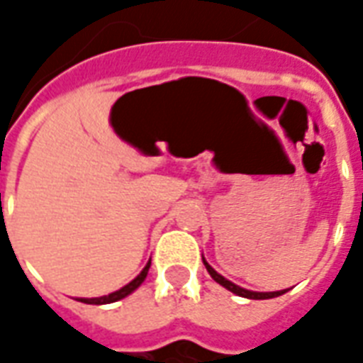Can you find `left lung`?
I'll list each match as a JSON object with an SVG mask.
<instances>
[{
  "instance_id": "8db88e82",
  "label": "left lung",
  "mask_w": 363,
  "mask_h": 363,
  "mask_svg": "<svg viewBox=\"0 0 363 363\" xmlns=\"http://www.w3.org/2000/svg\"><path fill=\"white\" fill-rule=\"evenodd\" d=\"M204 267H206V270L210 272V276H212L213 280L218 281V284H221L223 288L229 289V291H233V294H237V296H241V297H249V299H270V297H278V296H281V294H286V291H288V289H281V291H251V289L239 288V286H235L233 281H229L228 278H223L221 274L216 272V270H213V268L210 267L206 260H204Z\"/></svg>"
}]
</instances>
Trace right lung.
<instances>
[{
	"mask_svg": "<svg viewBox=\"0 0 363 363\" xmlns=\"http://www.w3.org/2000/svg\"><path fill=\"white\" fill-rule=\"evenodd\" d=\"M150 267H151V262H147L142 272L138 274V276H135L134 280L130 281V284H126L124 288H120L118 291H112V294H108V296H103V297L82 299V301L83 303H91V305H103V303H114V301H118V299H122V297L130 296V294H132L135 288H140V286H142V281L145 280V276H147V270H150Z\"/></svg>",
	"mask_w": 363,
	"mask_h": 363,
	"instance_id": "obj_1",
	"label": "right lung"
}]
</instances>
